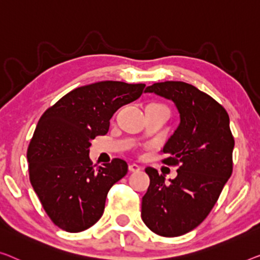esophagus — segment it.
<instances>
[{
  "mask_svg": "<svg viewBox=\"0 0 260 260\" xmlns=\"http://www.w3.org/2000/svg\"><path fill=\"white\" fill-rule=\"evenodd\" d=\"M128 169H129V172L135 173V172H139V170L141 169V167L139 165H137V164H131L128 166Z\"/></svg>",
  "mask_w": 260,
  "mask_h": 260,
  "instance_id": "obj_1",
  "label": "esophagus"
}]
</instances>
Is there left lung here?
Masks as SVG:
<instances>
[{
    "mask_svg": "<svg viewBox=\"0 0 260 260\" xmlns=\"http://www.w3.org/2000/svg\"><path fill=\"white\" fill-rule=\"evenodd\" d=\"M173 100L181 122L164 147L162 162L179 166L166 183L156 169L147 167L150 183L142 197L141 217L164 237H177L199 226L210 214L232 174L235 139L229 114L219 103L183 81H164L147 87Z\"/></svg>",
    "mask_w": 260,
    "mask_h": 260,
    "instance_id": "1",
    "label": "left lung"
}]
</instances>
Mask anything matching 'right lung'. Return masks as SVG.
I'll use <instances>...</instances> for the list:
<instances>
[{"label":"right lung","instance_id":"add662e5","mask_svg":"<svg viewBox=\"0 0 260 260\" xmlns=\"http://www.w3.org/2000/svg\"><path fill=\"white\" fill-rule=\"evenodd\" d=\"M145 84L99 81L77 87L49 107L29 143V177L53 224L68 232L91 228L103 216L112 185L128 166L113 158L94 169L91 140L105 135L120 107L140 98Z\"/></svg>","mask_w":260,"mask_h":260}]
</instances>
